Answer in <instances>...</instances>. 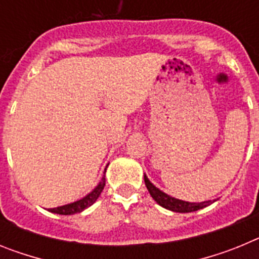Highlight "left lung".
<instances>
[{
    "label": "left lung",
    "instance_id": "1",
    "mask_svg": "<svg viewBox=\"0 0 259 259\" xmlns=\"http://www.w3.org/2000/svg\"><path fill=\"white\" fill-rule=\"evenodd\" d=\"M144 182H145L146 188L149 191L150 196L153 197V200L161 205L162 207L167 210H171V211L175 212H192L197 211V210L203 209V207L209 206L212 202H215V200L212 201H203V202H188V201L178 200V198H174L168 194H166L164 192H162L161 189H158L155 185H153L149 182V179L146 178V175H144Z\"/></svg>",
    "mask_w": 259,
    "mask_h": 259
}]
</instances>
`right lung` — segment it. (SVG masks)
Instances as JSON below:
<instances>
[{
    "label": "right lung",
    "mask_w": 259,
    "mask_h": 259,
    "mask_svg": "<svg viewBox=\"0 0 259 259\" xmlns=\"http://www.w3.org/2000/svg\"><path fill=\"white\" fill-rule=\"evenodd\" d=\"M105 171H106V168H105ZM104 187H105V175L101 179V182L98 183L97 187H96L91 193L87 194L85 197H83L79 201H75V202L72 203H68V205H63V206L49 209V211L56 212V214H61V215H72V214H77V212H81L84 209H87V207L92 206L93 203L97 201V198L100 197V194H101Z\"/></svg>",
    "instance_id": "add662e5"
}]
</instances>
